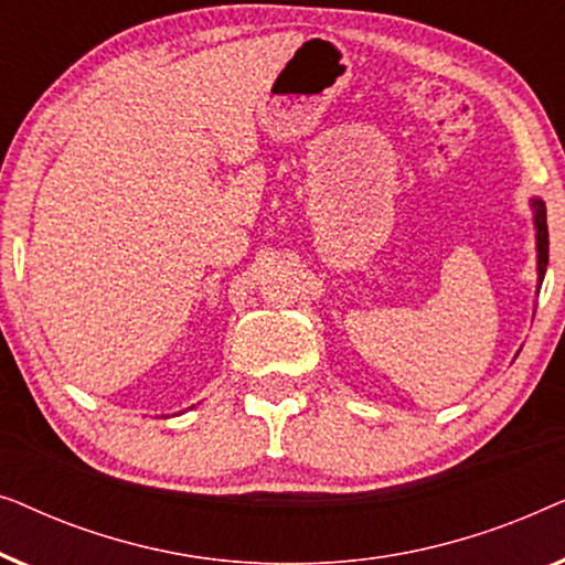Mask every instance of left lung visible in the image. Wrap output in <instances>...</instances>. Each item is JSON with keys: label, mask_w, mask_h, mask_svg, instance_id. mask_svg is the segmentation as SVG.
<instances>
[{"label": "left lung", "mask_w": 565, "mask_h": 565, "mask_svg": "<svg viewBox=\"0 0 565 565\" xmlns=\"http://www.w3.org/2000/svg\"><path fill=\"white\" fill-rule=\"evenodd\" d=\"M535 207V228H537V282L543 285L545 267H547V221H545V205L543 200H532Z\"/></svg>", "instance_id": "8db88e82"}]
</instances>
